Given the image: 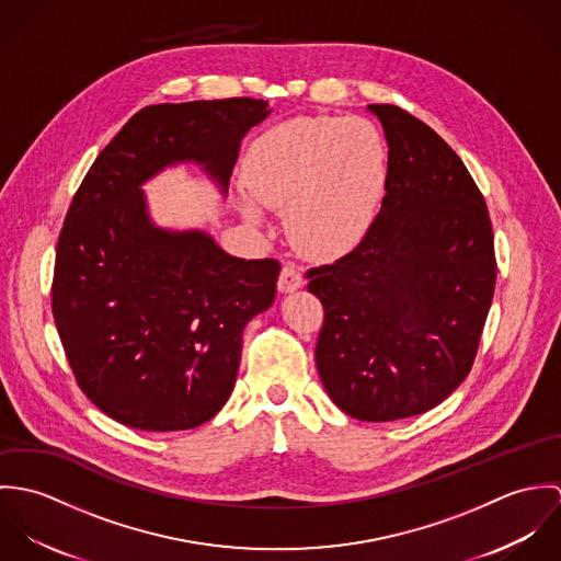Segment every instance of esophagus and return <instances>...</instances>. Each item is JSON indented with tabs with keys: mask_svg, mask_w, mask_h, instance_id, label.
I'll list each match as a JSON object with an SVG mask.
<instances>
[{
	"mask_svg": "<svg viewBox=\"0 0 561 561\" xmlns=\"http://www.w3.org/2000/svg\"><path fill=\"white\" fill-rule=\"evenodd\" d=\"M302 285H305V278H302V274H300V270L296 265L289 263V265H285L280 270V276H278V291L280 294H294Z\"/></svg>",
	"mask_w": 561,
	"mask_h": 561,
	"instance_id": "obj_1",
	"label": "esophagus"
}]
</instances>
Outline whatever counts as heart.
I'll return each instance as SVG.
<instances>
[{
  "label": "heart",
  "mask_w": 561,
  "mask_h": 561,
  "mask_svg": "<svg viewBox=\"0 0 561 561\" xmlns=\"http://www.w3.org/2000/svg\"><path fill=\"white\" fill-rule=\"evenodd\" d=\"M387 181V149L378 127L358 116H298L259 136L243 160L240 203L248 225L285 209V227L309 256L350 252L374 222Z\"/></svg>",
  "instance_id": "obj_1"
}]
</instances>
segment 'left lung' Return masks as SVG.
Returning a JSON list of instances; mask_svg holds the SVG:
<instances>
[{
	"label": "left lung",
	"mask_w": 561,
	"mask_h": 561,
	"mask_svg": "<svg viewBox=\"0 0 561 561\" xmlns=\"http://www.w3.org/2000/svg\"><path fill=\"white\" fill-rule=\"evenodd\" d=\"M367 110L389 147L382 209L350 254L307 276L323 305L325 393L354 419L396 421L469 376L496 263L485 201L454 149L396 105Z\"/></svg>",
	"instance_id": "1"
}]
</instances>
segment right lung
<instances>
[{
	"label": "right lung",
	"instance_id": "obj_1",
	"mask_svg": "<svg viewBox=\"0 0 561 561\" xmlns=\"http://www.w3.org/2000/svg\"><path fill=\"white\" fill-rule=\"evenodd\" d=\"M263 99L160 103L134 114L96 156L67 214L54 320L81 391L114 421L192 430L231 398L245 323L276 298L280 263L229 254L203 229L160 227L142 190L198 165L220 190Z\"/></svg>",
	"mask_w": 561,
	"mask_h": 561
}]
</instances>
